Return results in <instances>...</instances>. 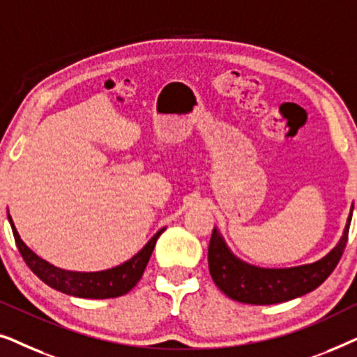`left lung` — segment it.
<instances>
[{
    "mask_svg": "<svg viewBox=\"0 0 357 357\" xmlns=\"http://www.w3.org/2000/svg\"><path fill=\"white\" fill-rule=\"evenodd\" d=\"M353 206L343 236L324 258L314 263L291 268H261L243 261L229 248L218 227L213 229L208 248V265L219 289L231 299L243 304H280L314 291L328 278L343 255Z\"/></svg>",
    "mask_w": 357,
    "mask_h": 357,
    "instance_id": "obj_1",
    "label": "left lung"
}]
</instances>
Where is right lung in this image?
Listing matches in <instances>:
<instances>
[{"label": "right lung", "instance_id": "right-lung-1", "mask_svg": "<svg viewBox=\"0 0 357 357\" xmlns=\"http://www.w3.org/2000/svg\"><path fill=\"white\" fill-rule=\"evenodd\" d=\"M8 221L11 224L14 241H16V245L27 266L53 289L68 296L82 297V299H110V297L123 296L133 289L136 282L143 276L155 242H158L160 234L165 231V227H162L160 231L155 232L154 237H151V241L135 257H131L130 260H126L119 266L102 271H71L52 265V263L43 260L36 252L29 248L19 236L11 214H9V209Z\"/></svg>", "mask_w": 357, "mask_h": 357}]
</instances>
